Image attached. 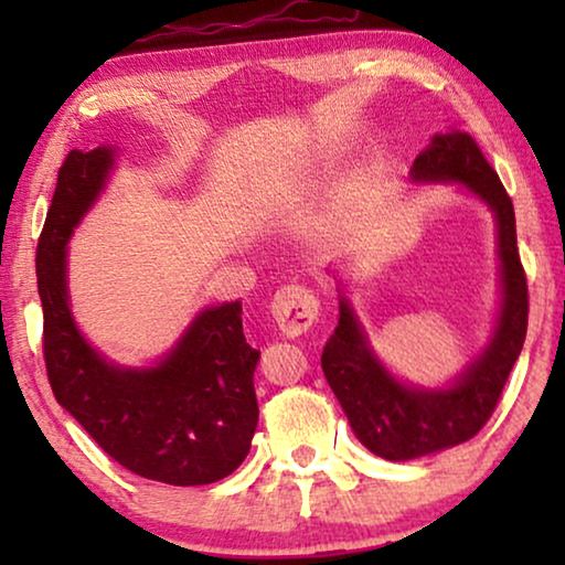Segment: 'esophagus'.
Here are the masks:
<instances>
[{
  "mask_svg": "<svg viewBox=\"0 0 565 565\" xmlns=\"http://www.w3.org/2000/svg\"><path fill=\"white\" fill-rule=\"evenodd\" d=\"M321 300L308 285H282L273 298V316L282 334L298 337L319 319Z\"/></svg>",
  "mask_w": 565,
  "mask_h": 565,
  "instance_id": "34e87169",
  "label": "esophagus"
}]
</instances>
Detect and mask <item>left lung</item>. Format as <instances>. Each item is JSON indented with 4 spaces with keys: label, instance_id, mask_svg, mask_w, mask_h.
I'll return each mask as SVG.
<instances>
[{
    "label": "left lung",
    "instance_id": "8db88e82",
    "mask_svg": "<svg viewBox=\"0 0 565 565\" xmlns=\"http://www.w3.org/2000/svg\"><path fill=\"white\" fill-rule=\"evenodd\" d=\"M416 182H458L476 192L497 215L501 259V311L481 358L450 388L427 391L398 383L367 347L360 321L339 300V323L321 354L323 375L342 404L354 435L385 460H412L468 443L491 419L507 377L527 337V277L516 249L514 205L499 174L470 134L431 138L412 167Z\"/></svg>",
    "mask_w": 565,
    "mask_h": 565
}]
</instances>
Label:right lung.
<instances>
[{
    "label": "right lung",
    "instance_id": "add662e5",
    "mask_svg": "<svg viewBox=\"0 0 565 565\" xmlns=\"http://www.w3.org/2000/svg\"><path fill=\"white\" fill-rule=\"evenodd\" d=\"M115 151H68L35 252L43 358L53 396L130 473L169 486H205L249 455L259 406L242 300L205 308L157 367L110 365L68 311L66 242L95 203Z\"/></svg>",
    "mask_w": 565,
    "mask_h": 565
}]
</instances>
